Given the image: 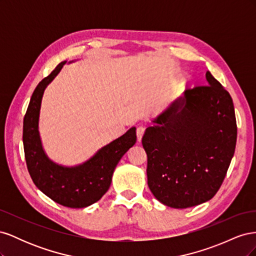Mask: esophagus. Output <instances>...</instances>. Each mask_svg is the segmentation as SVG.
<instances>
[{"label":"esophagus","instance_id":"obj_1","mask_svg":"<svg viewBox=\"0 0 256 256\" xmlns=\"http://www.w3.org/2000/svg\"><path fill=\"white\" fill-rule=\"evenodd\" d=\"M145 132V127L144 126H138L136 128V136H138V141L140 142L142 140V136Z\"/></svg>","mask_w":256,"mask_h":256}]
</instances>
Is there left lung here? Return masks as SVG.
Returning <instances> with one entry per match:
<instances>
[{
	"mask_svg": "<svg viewBox=\"0 0 256 256\" xmlns=\"http://www.w3.org/2000/svg\"><path fill=\"white\" fill-rule=\"evenodd\" d=\"M206 80L208 85L186 90L142 138L147 184L159 202L172 208L212 198L235 152L233 100L209 72Z\"/></svg>",
	"mask_w": 256,
	"mask_h": 256,
	"instance_id": "8db88e82",
	"label": "left lung"
}]
</instances>
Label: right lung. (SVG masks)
Segmentation results:
<instances>
[{
    "instance_id": "add662e5",
    "label": "right lung",
    "mask_w": 256,
    "mask_h": 256,
    "mask_svg": "<svg viewBox=\"0 0 256 256\" xmlns=\"http://www.w3.org/2000/svg\"><path fill=\"white\" fill-rule=\"evenodd\" d=\"M66 63L62 62L38 83L30 97L23 120V147L28 173L36 187L58 204L84 208L96 203L109 190L114 170L124 154L136 144V127L130 128L79 166H60L47 156L38 129L42 100L46 88Z\"/></svg>"
}]
</instances>
